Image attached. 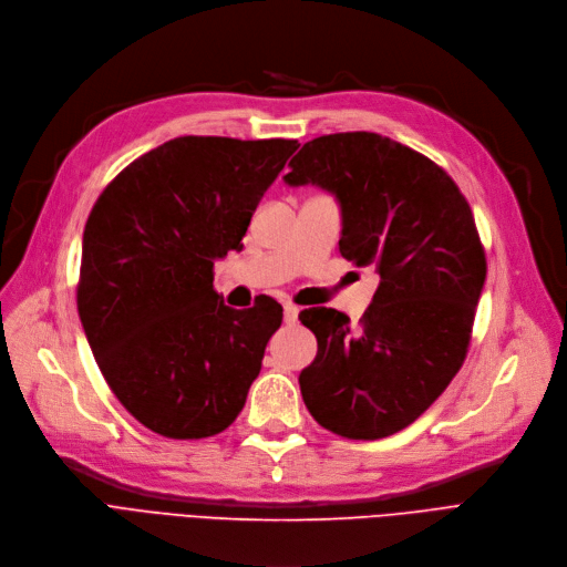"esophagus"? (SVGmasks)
I'll list each match as a JSON object with an SVG mask.
<instances>
[{
    "mask_svg": "<svg viewBox=\"0 0 567 567\" xmlns=\"http://www.w3.org/2000/svg\"><path fill=\"white\" fill-rule=\"evenodd\" d=\"M298 316H300V309L295 307V305H284V320L288 322V326H295V322H298Z\"/></svg>",
    "mask_w": 567,
    "mask_h": 567,
    "instance_id": "esophagus-1",
    "label": "esophagus"
}]
</instances>
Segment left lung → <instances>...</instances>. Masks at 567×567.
Segmentation results:
<instances>
[{"mask_svg":"<svg viewBox=\"0 0 567 567\" xmlns=\"http://www.w3.org/2000/svg\"><path fill=\"white\" fill-rule=\"evenodd\" d=\"M288 184H318L341 203L339 251L381 275L360 326L313 307L318 339L300 373L313 420L375 441L413 424L462 369L487 256L460 186L424 154L379 133H330L290 158Z\"/></svg>","mask_w":567,"mask_h":567,"instance_id":"1","label":"left lung"}]
</instances>
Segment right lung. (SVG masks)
Instances as JSON below:
<instances>
[{
	"label": "right lung",
	"mask_w": 567,
	"mask_h": 567,
	"mask_svg": "<svg viewBox=\"0 0 567 567\" xmlns=\"http://www.w3.org/2000/svg\"><path fill=\"white\" fill-rule=\"evenodd\" d=\"M298 147L182 136L131 161L90 212L78 313L107 388L158 436L221 434L245 409L284 309L267 295L226 307L214 260L239 249Z\"/></svg>",
	"instance_id": "1"
}]
</instances>
